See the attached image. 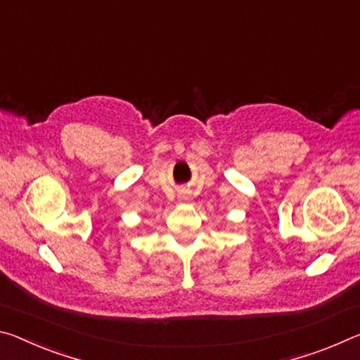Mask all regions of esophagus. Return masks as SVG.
<instances>
[{
    "instance_id": "esophagus-1",
    "label": "esophagus",
    "mask_w": 360,
    "mask_h": 360,
    "mask_svg": "<svg viewBox=\"0 0 360 360\" xmlns=\"http://www.w3.org/2000/svg\"><path fill=\"white\" fill-rule=\"evenodd\" d=\"M184 199H186V198H185V196H184Z\"/></svg>"
}]
</instances>
